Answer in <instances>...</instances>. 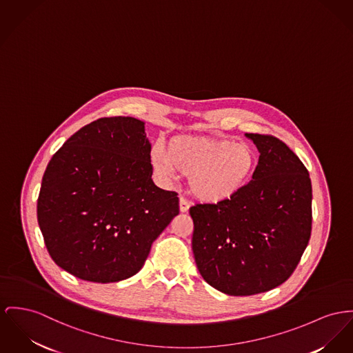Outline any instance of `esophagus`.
I'll return each mask as SVG.
<instances>
[{
    "mask_svg": "<svg viewBox=\"0 0 353 353\" xmlns=\"http://www.w3.org/2000/svg\"><path fill=\"white\" fill-rule=\"evenodd\" d=\"M188 209H190V203H188V199L181 196L179 198V210L181 212H188Z\"/></svg>",
    "mask_w": 353,
    "mask_h": 353,
    "instance_id": "1",
    "label": "esophagus"
}]
</instances>
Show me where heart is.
I'll return each instance as SVG.
<instances>
[{
	"label": "heart",
	"instance_id": "heart-1",
	"mask_svg": "<svg viewBox=\"0 0 353 353\" xmlns=\"http://www.w3.org/2000/svg\"><path fill=\"white\" fill-rule=\"evenodd\" d=\"M257 154L246 143L206 135H179L165 145V154L154 150L151 163L165 175L188 176V188L201 201L219 203L234 198L250 182Z\"/></svg>",
	"mask_w": 353,
	"mask_h": 353
}]
</instances>
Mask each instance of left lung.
I'll list each match as a JSON object with an SVG mask.
<instances>
[{"mask_svg": "<svg viewBox=\"0 0 353 353\" xmlns=\"http://www.w3.org/2000/svg\"><path fill=\"white\" fill-rule=\"evenodd\" d=\"M246 137L259 151L253 179L229 201L190 208L196 268L229 296L257 294L286 281L312 233V183L304 163L273 135Z\"/></svg>", "mask_w": 353, "mask_h": 353, "instance_id": "obj_1", "label": "left lung"}]
</instances>
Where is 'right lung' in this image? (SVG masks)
Here are the masks:
<instances>
[{
    "instance_id": "1",
    "label": "right lung",
    "mask_w": 353,
    "mask_h": 353,
    "mask_svg": "<svg viewBox=\"0 0 353 353\" xmlns=\"http://www.w3.org/2000/svg\"><path fill=\"white\" fill-rule=\"evenodd\" d=\"M144 123L101 118L52 157L37 199L48 253L84 281L137 274L152 242L179 214L175 191L154 185Z\"/></svg>"
}]
</instances>
